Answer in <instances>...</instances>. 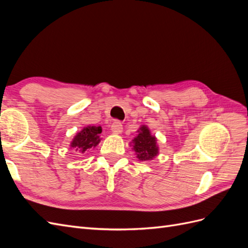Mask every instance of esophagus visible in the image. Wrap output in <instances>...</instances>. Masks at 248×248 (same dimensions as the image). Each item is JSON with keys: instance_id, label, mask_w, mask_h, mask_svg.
<instances>
[{"instance_id": "34e87169", "label": "esophagus", "mask_w": 248, "mask_h": 248, "mask_svg": "<svg viewBox=\"0 0 248 248\" xmlns=\"http://www.w3.org/2000/svg\"><path fill=\"white\" fill-rule=\"evenodd\" d=\"M110 128H111V131L116 134H120L123 131V126H122L121 122H119V121H115L114 123H112Z\"/></svg>"}]
</instances>
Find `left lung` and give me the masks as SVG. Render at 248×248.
<instances>
[{
  "mask_svg": "<svg viewBox=\"0 0 248 248\" xmlns=\"http://www.w3.org/2000/svg\"><path fill=\"white\" fill-rule=\"evenodd\" d=\"M138 133V136L130 142L132 150L136 152L137 158L140 161L152 160L159 154V148L155 136H152L146 125H141Z\"/></svg>",
  "mask_w": 248,
  "mask_h": 248,
  "instance_id": "8db88e82",
  "label": "left lung"
}]
</instances>
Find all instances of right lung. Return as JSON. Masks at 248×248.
<instances>
[{
  "label": "right lung",
  "mask_w": 248,
  "mask_h": 248,
  "mask_svg": "<svg viewBox=\"0 0 248 248\" xmlns=\"http://www.w3.org/2000/svg\"><path fill=\"white\" fill-rule=\"evenodd\" d=\"M101 132L102 129L100 126L88 125L87 127H84L81 131L78 132L77 136L73 138L72 141L70 142V148H72L78 155H82L89 149L95 148L99 144L101 140Z\"/></svg>",
  "instance_id": "1"
}]
</instances>
